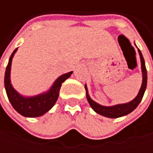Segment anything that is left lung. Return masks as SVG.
Listing matches in <instances>:
<instances>
[{"label": "left lung", "mask_w": 153, "mask_h": 153, "mask_svg": "<svg viewBox=\"0 0 153 153\" xmlns=\"http://www.w3.org/2000/svg\"><path fill=\"white\" fill-rule=\"evenodd\" d=\"M138 52H139L140 58H141V63H142L143 83H142V87L140 88V91H139L138 95L137 96V97L134 100H132L131 102L127 103V104L117 105H114V106H103V105H98L97 103H96L95 101H93L89 97V96L88 94L87 87L85 86L86 92H87L86 96H87L88 102L90 105L91 108L96 112H97L98 114L103 115L105 117H108V118H119V117H121V116H124V115H127V114L130 113L140 104V102H141V100H142V98L143 97V94H144V91H145V88H146V85H147V71H146V67H145V63H144L143 56V55H142V53H141V51H140L139 48H138Z\"/></svg>", "instance_id": "left-lung-1"}]
</instances>
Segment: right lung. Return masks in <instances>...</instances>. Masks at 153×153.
Masks as SVG:
<instances>
[{"instance_id":"add662e5","label":"right lung","mask_w":153,"mask_h":153,"mask_svg":"<svg viewBox=\"0 0 153 153\" xmlns=\"http://www.w3.org/2000/svg\"><path fill=\"white\" fill-rule=\"evenodd\" d=\"M16 49L17 48H16L13 53L11 54L5 72L4 85H5V89L8 98L13 108L21 115L25 117H32V118L42 116L44 113H46L48 111H49L56 104L59 96V90L62 86V83L71 76L73 72L63 74L62 76L59 77L55 81L50 90L45 94L39 95L33 97H24L20 96L13 88V87L10 84V79L12 57Z\"/></svg>"}]
</instances>
